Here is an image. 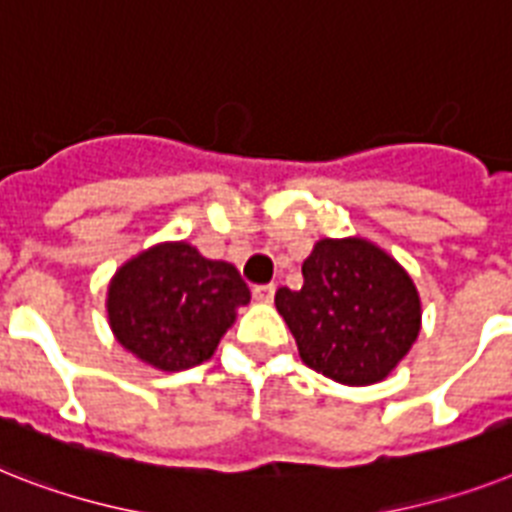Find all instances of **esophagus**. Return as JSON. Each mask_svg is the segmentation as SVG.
Instances as JSON below:
<instances>
[{
    "label": "esophagus",
    "mask_w": 512,
    "mask_h": 512,
    "mask_svg": "<svg viewBox=\"0 0 512 512\" xmlns=\"http://www.w3.org/2000/svg\"><path fill=\"white\" fill-rule=\"evenodd\" d=\"M273 294H276V286L273 284H260L252 289V297H255L257 302H273Z\"/></svg>",
    "instance_id": "obj_1"
}]
</instances>
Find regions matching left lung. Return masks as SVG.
<instances>
[{"label":"left lung","instance_id":"obj_1","mask_svg":"<svg viewBox=\"0 0 512 512\" xmlns=\"http://www.w3.org/2000/svg\"><path fill=\"white\" fill-rule=\"evenodd\" d=\"M302 276V289L276 292L302 363L347 386L389 376L421 331V299L405 268L365 239H321Z\"/></svg>","mask_w":512,"mask_h":512}]
</instances>
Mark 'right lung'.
Masks as SVG:
<instances>
[{
    "label": "right lung",
    "instance_id": "obj_1",
    "mask_svg": "<svg viewBox=\"0 0 512 512\" xmlns=\"http://www.w3.org/2000/svg\"><path fill=\"white\" fill-rule=\"evenodd\" d=\"M249 286L231 263L207 260L184 242L128 260L107 292L110 328L128 352L160 371L210 360Z\"/></svg>",
    "mask_w": 512,
    "mask_h": 512
}]
</instances>
